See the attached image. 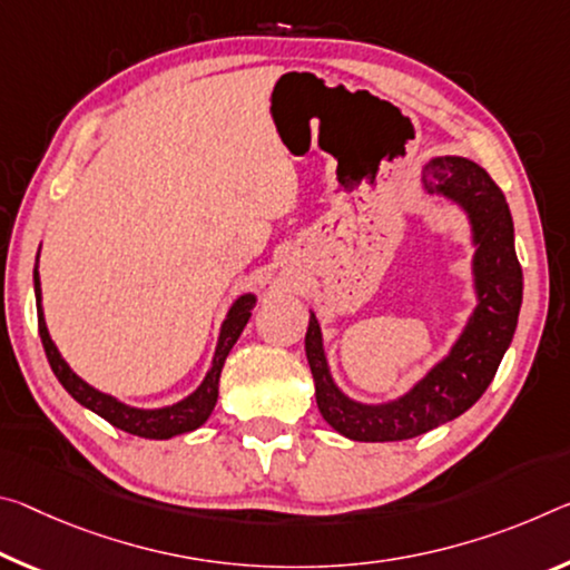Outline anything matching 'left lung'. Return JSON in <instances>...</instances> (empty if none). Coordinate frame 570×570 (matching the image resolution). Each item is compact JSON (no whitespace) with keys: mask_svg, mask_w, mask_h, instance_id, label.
<instances>
[{"mask_svg":"<svg viewBox=\"0 0 570 570\" xmlns=\"http://www.w3.org/2000/svg\"><path fill=\"white\" fill-rule=\"evenodd\" d=\"M423 189L456 203L466 213L474 240L476 306L449 355L439 360L409 393L387 403H360L334 385L324 355L320 322L309 314L304 350L314 377L320 413L352 441H403L441 426L482 399L508 352L522 304V268L514 253L508 200L494 179L464 157H436L423 167Z\"/></svg>","mask_w":570,"mask_h":570,"instance_id":"obj_1","label":"left lung"}]
</instances>
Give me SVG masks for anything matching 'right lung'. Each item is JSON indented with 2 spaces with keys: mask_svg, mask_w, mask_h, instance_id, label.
Returning a JSON list of instances; mask_svg holds the SVG:
<instances>
[{
  "mask_svg": "<svg viewBox=\"0 0 570 570\" xmlns=\"http://www.w3.org/2000/svg\"><path fill=\"white\" fill-rule=\"evenodd\" d=\"M35 302H38V327H40L45 355H48V363L60 381V385L66 387V391L73 395L80 405H86L88 411L98 413L116 429L134 433V436H141V439H171V436H179V433L200 429L203 423L210 419L215 403H218V383H220V370L225 365V357H228V352L233 350V345H236L243 327H246L250 320V309L256 306V294H243L233 302V306L228 309V317H225V322L220 324L218 345H215L210 370L205 373L203 383L197 385V391L189 393L183 401L165 405V409H134V405L116 401L114 395L96 391L94 385H88L83 377H78L73 370H70V365L58 352L56 342L50 340L48 324H45L38 264H35Z\"/></svg>",
  "mask_w": 570,
  "mask_h": 570,
  "instance_id": "1",
  "label": "right lung"
}]
</instances>
